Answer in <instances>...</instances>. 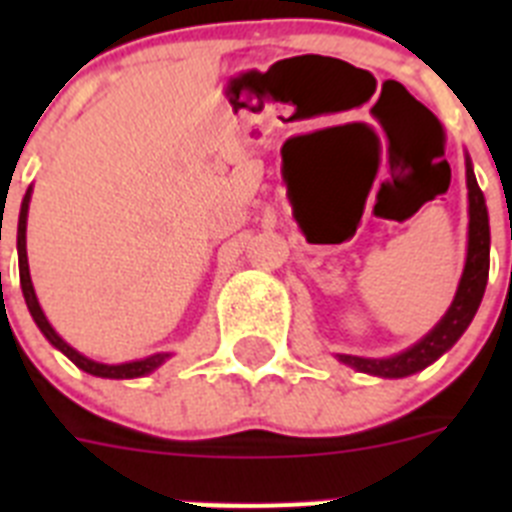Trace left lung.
I'll use <instances>...</instances> for the list:
<instances>
[{
  "mask_svg": "<svg viewBox=\"0 0 512 512\" xmlns=\"http://www.w3.org/2000/svg\"><path fill=\"white\" fill-rule=\"evenodd\" d=\"M467 189H469V243H467V264L461 274L459 289L436 328L428 336L420 338L415 346H410L402 354L390 359H364V356L338 354V361L354 366L356 372L374 374V377L400 379L420 372L428 364L443 356L461 338V333L469 328L472 318L477 315V307L482 302L487 287V274H490V220H487L485 194L479 189L477 176H474L472 161L467 158Z\"/></svg>",
  "mask_w": 512,
  "mask_h": 512,
  "instance_id": "8db88e82",
  "label": "left lung"
}]
</instances>
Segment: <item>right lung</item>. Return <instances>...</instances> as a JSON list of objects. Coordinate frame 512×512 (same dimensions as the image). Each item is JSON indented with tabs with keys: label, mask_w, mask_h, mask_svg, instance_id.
I'll list each match as a JSON object with an SVG mask.
<instances>
[{
	"label": "right lung",
	"mask_w": 512,
	"mask_h": 512,
	"mask_svg": "<svg viewBox=\"0 0 512 512\" xmlns=\"http://www.w3.org/2000/svg\"><path fill=\"white\" fill-rule=\"evenodd\" d=\"M27 207H30V189L25 192V200H22L20 207V223H17V256H20V284H22V295H25L27 302V310L33 315L35 325L40 328L48 341L61 351V354L69 356L79 369H84L87 374H94V377H104V379H135V377H143V374H151L153 369L164 364L169 359V354H153L148 359H140V361H128V364H99V361L87 359V356H81L76 348H71L69 343L63 341L58 336L53 325L48 323V318L43 315L40 310V302L35 297V289H33V279H30V266H27V248H25V230H27Z\"/></svg>",
	"instance_id": "add662e5"
}]
</instances>
